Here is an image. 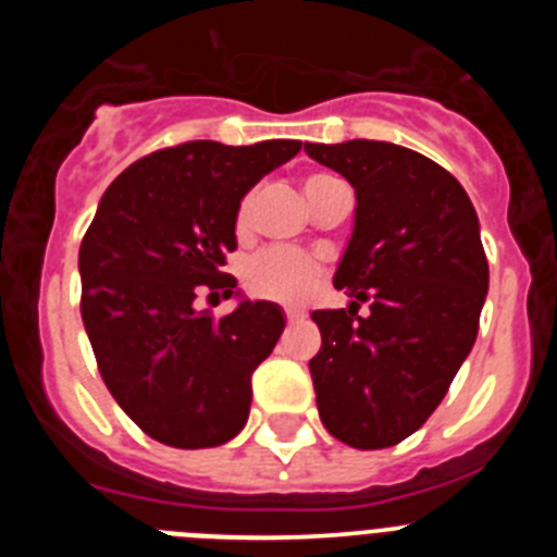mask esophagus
Instances as JSON below:
<instances>
[{"instance_id":"1","label":"esophagus","mask_w":557,"mask_h":557,"mask_svg":"<svg viewBox=\"0 0 557 557\" xmlns=\"http://www.w3.org/2000/svg\"><path fill=\"white\" fill-rule=\"evenodd\" d=\"M284 318L293 323V321H298V318H301V312H298V309H284Z\"/></svg>"}]
</instances>
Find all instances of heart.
I'll use <instances>...</instances> for the list:
<instances>
[{"mask_svg": "<svg viewBox=\"0 0 557 557\" xmlns=\"http://www.w3.org/2000/svg\"><path fill=\"white\" fill-rule=\"evenodd\" d=\"M332 181H337L329 172H309L304 178V195L312 203ZM256 191H248L239 206H236L234 225L243 234L248 231L250 211H253ZM323 268L314 256L304 253V250L293 248H270L262 253L248 256L243 264V284L250 295L264 298V301H282V304H298L304 301L314 289V284L321 282Z\"/></svg>", "mask_w": 557, "mask_h": 557, "instance_id": "heart-1", "label": "heart"}]
</instances>
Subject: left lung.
Wrapping results in <instances>:
<instances>
[{"label": "left lung", "instance_id": "obj_1", "mask_svg": "<svg viewBox=\"0 0 557 557\" xmlns=\"http://www.w3.org/2000/svg\"><path fill=\"white\" fill-rule=\"evenodd\" d=\"M357 191L334 287L348 309H314L309 359L321 421L354 449L410 437L444 401L476 339L488 259L469 195L451 172L391 141L304 145ZM366 302L369 312L358 314Z\"/></svg>", "mask_w": 557, "mask_h": 557}]
</instances>
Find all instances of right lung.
I'll return each mask as SVG.
<instances>
[{"label":"right lung","instance_id":"right-lung-1","mask_svg":"<svg viewBox=\"0 0 557 557\" xmlns=\"http://www.w3.org/2000/svg\"><path fill=\"white\" fill-rule=\"evenodd\" d=\"M298 150L184 141L133 161L102 195L81 243L83 326L116 405L159 444L220 446L248 421L250 376L282 337V309L243 301L211 318L195 298L234 293L223 264L236 206Z\"/></svg>","mask_w":557,"mask_h":557}]
</instances>
